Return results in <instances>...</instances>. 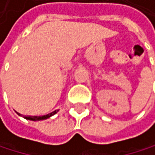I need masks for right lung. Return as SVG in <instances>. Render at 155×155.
<instances>
[{"label":"right lung","instance_id":"right-lung-1","mask_svg":"<svg viewBox=\"0 0 155 155\" xmlns=\"http://www.w3.org/2000/svg\"><path fill=\"white\" fill-rule=\"evenodd\" d=\"M56 112L57 111L54 110V111H53V112H51V113H49L47 115H45V116H38H38H28V117H24L27 118V119H29V120H34V121H36V120H43V119H47L48 117H50L51 116L54 115Z\"/></svg>","mask_w":155,"mask_h":155}]
</instances>
